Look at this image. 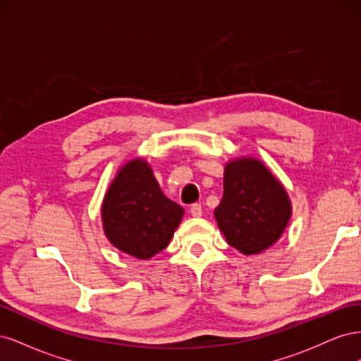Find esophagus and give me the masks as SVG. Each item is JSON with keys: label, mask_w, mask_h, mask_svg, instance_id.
Listing matches in <instances>:
<instances>
[{"label": "esophagus", "mask_w": 361, "mask_h": 361, "mask_svg": "<svg viewBox=\"0 0 361 361\" xmlns=\"http://www.w3.org/2000/svg\"><path fill=\"white\" fill-rule=\"evenodd\" d=\"M202 204H199V203H194L192 206H191V215L192 216H202Z\"/></svg>", "instance_id": "34e87169"}]
</instances>
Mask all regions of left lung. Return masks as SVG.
I'll use <instances>...</instances> for the list:
<instances>
[{"label":"left lung","instance_id":"left-lung-1","mask_svg":"<svg viewBox=\"0 0 361 361\" xmlns=\"http://www.w3.org/2000/svg\"><path fill=\"white\" fill-rule=\"evenodd\" d=\"M289 218L288 194L264 164L250 158L227 164L215 220L228 244L257 255L277 241Z\"/></svg>","mask_w":361,"mask_h":361}]
</instances>
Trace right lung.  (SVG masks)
<instances>
[{"instance_id":"obj_1","label":"right lung","mask_w":361,"mask_h":361,"mask_svg":"<svg viewBox=\"0 0 361 361\" xmlns=\"http://www.w3.org/2000/svg\"><path fill=\"white\" fill-rule=\"evenodd\" d=\"M183 209L162 194L145 161L128 162L118 171L102 204L106 238L125 253L149 259L169 245Z\"/></svg>"}]
</instances>
